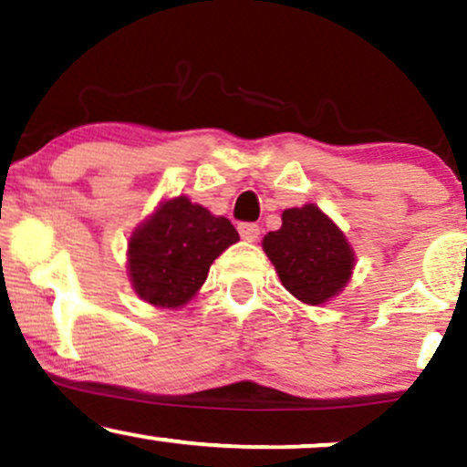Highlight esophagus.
Instances as JSON below:
<instances>
[{
  "label": "esophagus",
  "mask_w": 467,
  "mask_h": 467,
  "mask_svg": "<svg viewBox=\"0 0 467 467\" xmlns=\"http://www.w3.org/2000/svg\"><path fill=\"white\" fill-rule=\"evenodd\" d=\"M239 234L244 241H256L258 234H261V228L256 223H239Z\"/></svg>",
  "instance_id": "obj_1"
}]
</instances>
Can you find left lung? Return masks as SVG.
<instances>
[{
    "label": "left lung",
    "instance_id": "1",
    "mask_svg": "<svg viewBox=\"0 0 467 467\" xmlns=\"http://www.w3.org/2000/svg\"><path fill=\"white\" fill-rule=\"evenodd\" d=\"M263 250L283 287L311 306L339 296L357 265L350 241L316 204L285 209L283 226L263 237Z\"/></svg>",
    "mask_w": 467,
    "mask_h": 467
}]
</instances>
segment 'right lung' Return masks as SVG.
<instances>
[{"label":"right lung","mask_w":467,"mask_h":467,"mask_svg":"<svg viewBox=\"0 0 467 467\" xmlns=\"http://www.w3.org/2000/svg\"><path fill=\"white\" fill-rule=\"evenodd\" d=\"M239 233L226 217L213 215L187 195L162 200L128 241V276L151 306L178 308L198 294L213 261Z\"/></svg>","instance_id":"right-lung-1"}]
</instances>
